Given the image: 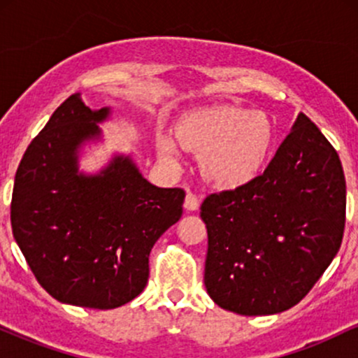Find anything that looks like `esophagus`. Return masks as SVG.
Listing matches in <instances>:
<instances>
[{
  "label": "esophagus",
  "mask_w": 358,
  "mask_h": 358,
  "mask_svg": "<svg viewBox=\"0 0 358 358\" xmlns=\"http://www.w3.org/2000/svg\"><path fill=\"white\" fill-rule=\"evenodd\" d=\"M200 207V200L196 199L195 193L188 192L187 196H185V208H187L188 212H193V210H199Z\"/></svg>",
  "instance_id": "1"
}]
</instances>
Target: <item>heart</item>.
Instances as JSON below:
<instances>
[{"label": "heart", "mask_w": 358, "mask_h": 358, "mask_svg": "<svg viewBox=\"0 0 358 358\" xmlns=\"http://www.w3.org/2000/svg\"><path fill=\"white\" fill-rule=\"evenodd\" d=\"M176 139L200 156L207 182L222 190L249 185L261 175L273 150L274 127L264 113L236 106H215L183 114L176 122ZM158 153L171 166L180 165L173 138H158Z\"/></svg>", "instance_id": "1"}]
</instances>
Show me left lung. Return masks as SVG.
<instances>
[{"label": "left lung", "mask_w": 358, "mask_h": 358, "mask_svg": "<svg viewBox=\"0 0 358 358\" xmlns=\"http://www.w3.org/2000/svg\"><path fill=\"white\" fill-rule=\"evenodd\" d=\"M345 207L338 153L299 114L264 173L203 200L207 293L220 308L245 316L298 305L338 252Z\"/></svg>", "instance_id": "1"}]
</instances>
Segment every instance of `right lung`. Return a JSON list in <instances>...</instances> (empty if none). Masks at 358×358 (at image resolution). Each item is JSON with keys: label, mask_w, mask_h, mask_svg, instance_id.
Masks as SVG:
<instances>
[{"label": "right lung", "mask_w": 358, "mask_h": 358, "mask_svg": "<svg viewBox=\"0 0 358 358\" xmlns=\"http://www.w3.org/2000/svg\"><path fill=\"white\" fill-rule=\"evenodd\" d=\"M92 110L72 94L24 151L15 175L11 229L36 281L57 301L113 310L134 299L150 276L155 242L180 220L182 188L143 178L129 156L101 173L77 171V150L99 138Z\"/></svg>", "instance_id": "1"}]
</instances>
